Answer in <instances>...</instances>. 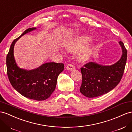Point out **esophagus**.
I'll return each mask as SVG.
<instances>
[{"instance_id": "obj_1", "label": "esophagus", "mask_w": 132, "mask_h": 132, "mask_svg": "<svg viewBox=\"0 0 132 132\" xmlns=\"http://www.w3.org/2000/svg\"><path fill=\"white\" fill-rule=\"evenodd\" d=\"M66 68L67 70H73L75 69V67L72 64H68Z\"/></svg>"}]
</instances>
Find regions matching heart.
I'll return each instance as SVG.
<instances>
[{
    "instance_id": "obj_1",
    "label": "heart",
    "mask_w": 132,
    "mask_h": 132,
    "mask_svg": "<svg viewBox=\"0 0 132 132\" xmlns=\"http://www.w3.org/2000/svg\"><path fill=\"white\" fill-rule=\"evenodd\" d=\"M90 36L81 34L66 41L63 44L65 49L77 53V59L80 62H85L90 58L95 46V41Z\"/></svg>"
}]
</instances>
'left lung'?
Masks as SVG:
<instances>
[{
	"label": "left lung",
	"instance_id": "8db88e82",
	"mask_svg": "<svg viewBox=\"0 0 132 132\" xmlns=\"http://www.w3.org/2000/svg\"><path fill=\"white\" fill-rule=\"evenodd\" d=\"M119 44L122 54L118 62L110 65L90 62L81 68V94L88 98L97 97L113 89L122 79L127 58V52L122 42Z\"/></svg>",
	"mask_w": 132,
	"mask_h": 132
}]
</instances>
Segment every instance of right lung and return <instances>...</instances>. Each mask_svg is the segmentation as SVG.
Returning a JSON list of instances; mask_svg holds the SVG:
<instances>
[{"mask_svg":"<svg viewBox=\"0 0 132 132\" xmlns=\"http://www.w3.org/2000/svg\"><path fill=\"white\" fill-rule=\"evenodd\" d=\"M37 29L31 28L14 40L6 56L7 74L13 87L24 97L36 101L48 99L54 91L59 74L64 70L63 63L50 62L37 68L27 70L18 66L14 55V45L22 36Z\"/></svg>","mask_w":132,"mask_h":132,"instance_id":"1","label":"right lung"}]
</instances>
